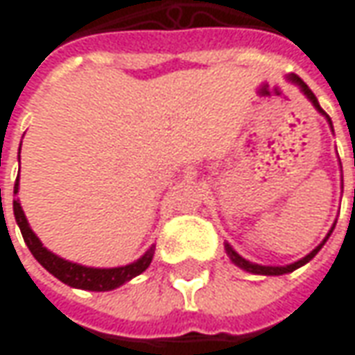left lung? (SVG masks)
<instances>
[{"instance_id": "left-lung-1", "label": "left lung", "mask_w": 355, "mask_h": 355, "mask_svg": "<svg viewBox=\"0 0 355 355\" xmlns=\"http://www.w3.org/2000/svg\"><path fill=\"white\" fill-rule=\"evenodd\" d=\"M290 81H292V83H296V85L300 87L302 91H304V95H306L308 99L312 101V105L316 107L318 111H320L322 115H326V113L322 111L320 103H318L316 95L312 93V89L306 85V83L302 81L300 77H298V75H290ZM326 119L330 121V116H328V115H326ZM330 125H331V121H330ZM331 230H334V226H331ZM331 230H330V232H328V236L324 239V242H322L320 246H316V248H314V250H312L310 254L304 256L302 260H298V262H294V264H290V266H260V264H252V262L244 260V258H242V256H240V254H236V252L232 250V246H230V244H226V252H228V256H230V260H232V262H234L236 266H240V268H244V270H246V272H252V274H264V276H280V274H288V272H294V270H296V268H300V266H304L306 262H310V260H312V258H314V256H316L318 252H320V248H322V246L326 244V240L330 239Z\"/></svg>"}]
</instances>
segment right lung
<instances>
[{"mask_svg":"<svg viewBox=\"0 0 355 355\" xmlns=\"http://www.w3.org/2000/svg\"><path fill=\"white\" fill-rule=\"evenodd\" d=\"M17 187H19V178L15 180V187H13L15 194H17ZM13 214H15V220L19 224V230L24 234L25 244L31 250L33 258L49 274H53L55 278H59L63 284L73 286V288L93 290V292L115 290L121 284L129 282L135 276H139L141 272H145L148 268V264H150V260H153V248H150L143 258H139L132 264L121 266V268H87V266H81V264H73L69 260H63V258L55 256L53 252H49L41 244V240L33 234V230L27 224V218H25L19 200H13Z\"/></svg>","mask_w":355,"mask_h":355,"instance_id":"1","label":"right lung"}]
</instances>
